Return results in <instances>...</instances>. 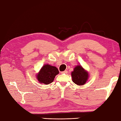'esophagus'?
<instances>
[{
    "instance_id": "obj_1",
    "label": "esophagus",
    "mask_w": 121,
    "mask_h": 121,
    "mask_svg": "<svg viewBox=\"0 0 121 121\" xmlns=\"http://www.w3.org/2000/svg\"><path fill=\"white\" fill-rule=\"evenodd\" d=\"M68 73V71L67 70H65L64 71H62V73Z\"/></svg>"
}]
</instances>
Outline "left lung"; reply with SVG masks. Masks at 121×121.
<instances>
[{"mask_svg":"<svg viewBox=\"0 0 121 121\" xmlns=\"http://www.w3.org/2000/svg\"><path fill=\"white\" fill-rule=\"evenodd\" d=\"M71 77L73 83L77 85L82 86L85 85L88 81L89 73L81 65H76L71 72Z\"/></svg>","mask_w":121,"mask_h":121,"instance_id":"obj_1","label":"left lung"}]
</instances>
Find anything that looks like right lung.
I'll return each instance as SVG.
<instances>
[{"label": "right lung", "instance_id": "obj_1", "mask_svg": "<svg viewBox=\"0 0 121 121\" xmlns=\"http://www.w3.org/2000/svg\"><path fill=\"white\" fill-rule=\"evenodd\" d=\"M58 73L59 71L56 66L48 64H44L36 73V78L40 83L48 85L53 81L55 76Z\"/></svg>", "mask_w": 121, "mask_h": 121}]
</instances>
